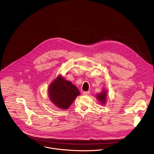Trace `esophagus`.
Masks as SVG:
<instances>
[{
  "mask_svg": "<svg viewBox=\"0 0 154 154\" xmlns=\"http://www.w3.org/2000/svg\"><path fill=\"white\" fill-rule=\"evenodd\" d=\"M89 93H90V92H89V91L83 92V94L84 95H88V94H89Z\"/></svg>",
  "mask_w": 154,
  "mask_h": 154,
  "instance_id": "esophagus-1",
  "label": "esophagus"
}]
</instances>
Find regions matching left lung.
<instances>
[{
  "label": "left lung",
  "instance_id": "8db88e82",
  "mask_svg": "<svg viewBox=\"0 0 154 154\" xmlns=\"http://www.w3.org/2000/svg\"><path fill=\"white\" fill-rule=\"evenodd\" d=\"M96 97L102 105H105L106 103L107 98H108L107 91L105 89H103V91H102L101 92L96 95Z\"/></svg>",
  "mask_w": 154,
  "mask_h": 154
}]
</instances>
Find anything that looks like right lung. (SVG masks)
Segmentation results:
<instances>
[{"label": "right lung", "mask_w": 154, "mask_h": 154, "mask_svg": "<svg viewBox=\"0 0 154 154\" xmlns=\"http://www.w3.org/2000/svg\"><path fill=\"white\" fill-rule=\"evenodd\" d=\"M48 96L51 101L58 108L67 109L75 99L80 94L78 88L61 74L49 85Z\"/></svg>", "instance_id": "right-lung-1"}]
</instances>
